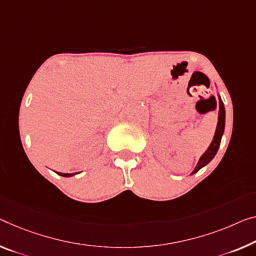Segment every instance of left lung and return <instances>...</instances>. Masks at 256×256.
<instances>
[{"label": "left lung", "instance_id": "left-lung-1", "mask_svg": "<svg viewBox=\"0 0 256 256\" xmlns=\"http://www.w3.org/2000/svg\"><path fill=\"white\" fill-rule=\"evenodd\" d=\"M224 127H226V108H224V104L221 100V96H218V126H216L213 140H212L210 145L208 146L205 153L200 156L198 164H196L194 172H191V175H194V172L199 170V169L205 167L207 164H210V161L213 160L215 154L218 153L220 144H221V140L224 132Z\"/></svg>", "mask_w": 256, "mask_h": 256}]
</instances>
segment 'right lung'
Wrapping results in <instances>:
<instances>
[{"instance_id": "right-lung-1", "label": "right lung", "mask_w": 256, "mask_h": 256, "mask_svg": "<svg viewBox=\"0 0 256 256\" xmlns=\"http://www.w3.org/2000/svg\"><path fill=\"white\" fill-rule=\"evenodd\" d=\"M57 174L60 175V176H64V178H70V176L76 175L78 172H72V174H65V172H57Z\"/></svg>"}]
</instances>
